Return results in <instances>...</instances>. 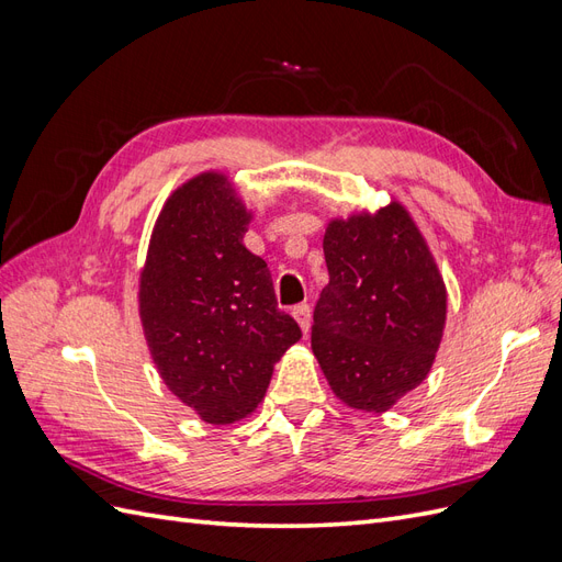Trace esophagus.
<instances>
[{"label": "esophagus", "mask_w": 562, "mask_h": 562, "mask_svg": "<svg viewBox=\"0 0 562 562\" xmlns=\"http://www.w3.org/2000/svg\"><path fill=\"white\" fill-rule=\"evenodd\" d=\"M293 316L297 321V326L302 328V333L307 335L310 328H312V310H310V304H297V307H293Z\"/></svg>", "instance_id": "obj_1"}]
</instances>
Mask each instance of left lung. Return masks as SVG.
Listing matches in <instances>:
<instances>
[{
	"label": "left lung",
	"instance_id": "obj_1",
	"mask_svg": "<svg viewBox=\"0 0 562 562\" xmlns=\"http://www.w3.org/2000/svg\"><path fill=\"white\" fill-rule=\"evenodd\" d=\"M323 255L330 281L314 310V356L339 401L384 413L434 366L448 312L443 277L398 201L330 220Z\"/></svg>",
	"mask_w": 562,
	"mask_h": 562
}]
</instances>
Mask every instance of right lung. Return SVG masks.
Returning <instances> with one entry per match:
<instances>
[{"label":"right lung","instance_id":"right-lung-1","mask_svg":"<svg viewBox=\"0 0 562 562\" xmlns=\"http://www.w3.org/2000/svg\"><path fill=\"white\" fill-rule=\"evenodd\" d=\"M250 213L223 173L168 196L140 271V321L164 384L209 424L250 415L302 337L267 262L244 246Z\"/></svg>","mask_w":562,"mask_h":562}]
</instances>
